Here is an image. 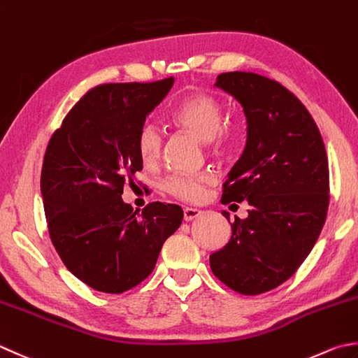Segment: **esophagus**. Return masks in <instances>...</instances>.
<instances>
[{"mask_svg": "<svg viewBox=\"0 0 358 358\" xmlns=\"http://www.w3.org/2000/svg\"><path fill=\"white\" fill-rule=\"evenodd\" d=\"M202 215V210H199V208H193V207H185L184 208V218L185 221H193L199 218Z\"/></svg>", "mask_w": 358, "mask_h": 358, "instance_id": "obj_1", "label": "esophagus"}]
</instances>
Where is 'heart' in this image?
<instances>
[{"instance_id":"heart-1","label":"heart","mask_w":358,"mask_h":358,"mask_svg":"<svg viewBox=\"0 0 358 358\" xmlns=\"http://www.w3.org/2000/svg\"><path fill=\"white\" fill-rule=\"evenodd\" d=\"M170 118L174 124L194 134L202 141H210V145L217 150H222L234 137L232 127L222 124L224 110L220 99L204 92H196L182 98L173 109ZM137 146L140 157L146 165L157 164L164 150L162 132L152 124L143 126L138 134ZM212 182L213 178L208 174H201V176L173 174L164 180L162 187L174 198L198 201L204 196L206 187Z\"/></svg>"}]
</instances>
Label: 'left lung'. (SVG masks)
Masks as SVG:
<instances>
[{"instance_id":"obj_1","label":"left lung","mask_w":358,"mask_h":358,"mask_svg":"<svg viewBox=\"0 0 358 358\" xmlns=\"http://www.w3.org/2000/svg\"><path fill=\"white\" fill-rule=\"evenodd\" d=\"M215 87L246 117V145L222 202L248 201L249 208L231 224V240L210 254V268L235 292L260 294L292 278L320 237L329 207L327 156L312 115L279 83L231 71Z\"/></svg>"}]
</instances>
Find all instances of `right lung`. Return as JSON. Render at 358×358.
Masks as SVG:
<instances>
[{
    "label": "right lung",
    "mask_w": 358,
    "mask_h": 358,
    "mask_svg": "<svg viewBox=\"0 0 358 358\" xmlns=\"http://www.w3.org/2000/svg\"><path fill=\"white\" fill-rule=\"evenodd\" d=\"M173 84L95 87L46 148L40 190L51 241L69 271L96 292L118 294L145 280L184 218L176 204L151 202L138 213L121 198L143 170L141 127Z\"/></svg>",
    "instance_id": "1"
}]
</instances>
